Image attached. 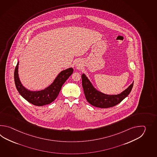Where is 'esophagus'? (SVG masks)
<instances>
[{
  "label": "esophagus",
  "mask_w": 157,
  "mask_h": 157,
  "mask_svg": "<svg viewBox=\"0 0 157 157\" xmlns=\"http://www.w3.org/2000/svg\"><path fill=\"white\" fill-rule=\"evenodd\" d=\"M76 66H77V67L78 68L81 67V64L79 63V62H78L76 63Z\"/></svg>",
  "instance_id": "esophagus-1"
}]
</instances>
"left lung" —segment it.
Instances as JSON below:
<instances>
[{
    "label": "left lung",
    "mask_w": 157,
    "mask_h": 157,
    "mask_svg": "<svg viewBox=\"0 0 157 157\" xmlns=\"http://www.w3.org/2000/svg\"><path fill=\"white\" fill-rule=\"evenodd\" d=\"M82 85L87 101L94 107L107 108L121 103L130 93L133 82L123 92L118 95H107L96 90L85 74L82 75Z\"/></svg>",
    "instance_id": "left-lung-1"
}]
</instances>
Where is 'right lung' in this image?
I'll return each instance as SVG.
<instances>
[{"instance_id":"right-lung-1","label":"right lung","mask_w":157,"mask_h":157,"mask_svg":"<svg viewBox=\"0 0 157 157\" xmlns=\"http://www.w3.org/2000/svg\"><path fill=\"white\" fill-rule=\"evenodd\" d=\"M18 63L19 62L17 63L14 74L16 87L24 99L36 106H43L53 102L58 97L63 83L74 71L72 68L62 71L49 86L44 90L33 91L26 89L21 82L18 74Z\"/></svg>"}]
</instances>
